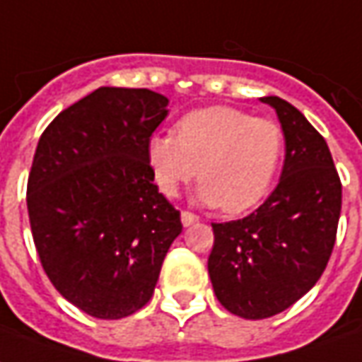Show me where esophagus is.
I'll use <instances>...</instances> for the list:
<instances>
[{
  "mask_svg": "<svg viewBox=\"0 0 362 362\" xmlns=\"http://www.w3.org/2000/svg\"><path fill=\"white\" fill-rule=\"evenodd\" d=\"M181 223H183V226H191V224L199 223V216L193 213H189V211H183V213H181Z\"/></svg>",
  "mask_w": 362,
  "mask_h": 362,
  "instance_id": "1",
  "label": "esophagus"
}]
</instances>
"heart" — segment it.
I'll return each instance as SVG.
<instances>
[{
	"mask_svg": "<svg viewBox=\"0 0 362 362\" xmlns=\"http://www.w3.org/2000/svg\"><path fill=\"white\" fill-rule=\"evenodd\" d=\"M278 122L254 118L230 106L193 110L177 122L175 138L148 139V163L156 185L167 197L193 179L203 183L197 199L226 214L252 209L268 195L284 157Z\"/></svg>",
	"mask_w": 362,
	"mask_h": 362,
	"instance_id": "1",
	"label": "heart"
}]
</instances>
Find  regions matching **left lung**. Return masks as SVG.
I'll return each instance as SVG.
<instances>
[{
    "label": "left lung",
    "mask_w": 362,
    "mask_h": 362,
    "mask_svg": "<svg viewBox=\"0 0 362 362\" xmlns=\"http://www.w3.org/2000/svg\"><path fill=\"white\" fill-rule=\"evenodd\" d=\"M260 102L276 110L284 129L280 183L248 216L213 224L209 256L216 300L244 319L281 313L317 284L341 214V181L327 141L290 102Z\"/></svg>",
    "instance_id": "1"
}]
</instances>
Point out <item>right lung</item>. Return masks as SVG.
Here are the masks:
<instances>
[{
	"label": "right lung",
	"instance_id": "add662e5",
	"mask_svg": "<svg viewBox=\"0 0 362 362\" xmlns=\"http://www.w3.org/2000/svg\"><path fill=\"white\" fill-rule=\"evenodd\" d=\"M167 104L148 88L102 86L62 110L37 144L27 183L35 248L59 293L92 317L141 310L183 230L148 163Z\"/></svg>",
	"mask_w": 362,
	"mask_h": 362
}]
</instances>
